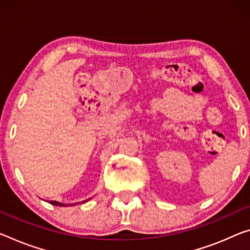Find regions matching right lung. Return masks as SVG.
<instances>
[{
    "label": "right lung",
    "instance_id": "1",
    "mask_svg": "<svg viewBox=\"0 0 250 250\" xmlns=\"http://www.w3.org/2000/svg\"><path fill=\"white\" fill-rule=\"evenodd\" d=\"M88 201V200H86ZM82 203H85V201H82ZM50 204L51 205H54V206H60V207H66V206H69V205H65V204H61V203H58V201H50ZM71 206H72V204H70ZM73 205H75V204H73Z\"/></svg>",
    "mask_w": 250,
    "mask_h": 250
}]
</instances>
